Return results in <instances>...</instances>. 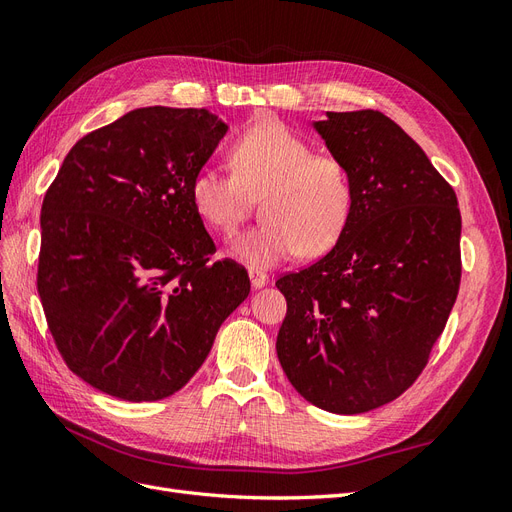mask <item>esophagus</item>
I'll return each mask as SVG.
<instances>
[{
    "instance_id": "esophagus-1",
    "label": "esophagus",
    "mask_w": 512,
    "mask_h": 512,
    "mask_svg": "<svg viewBox=\"0 0 512 512\" xmlns=\"http://www.w3.org/2000/svg\"><path fill=\"white\" fill-rule=\"evenodd\" d=\"M271 277L265 273V271H258V269H250V282L254 288H262L269 284Z\"/></svg>"
}]
</instances>
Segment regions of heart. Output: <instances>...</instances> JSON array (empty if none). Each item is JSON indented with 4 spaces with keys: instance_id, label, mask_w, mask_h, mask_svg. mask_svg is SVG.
<instances>
[{
    "instance_id": "obj_1",
    "label": "heart",
    "mask_w": 512,
    "mask_h": 512,
    "mask_svg": "<svg viewBox=\"0 0 512 512\" xmlns=\"http://www.w3.org/2000/svg\"><path fill=\"white\" fill-rule=\"evenodd\" d=\"M232 173L215 166L196 170L192 203L203 222L230 235L247 211V194L260 198L262 224L243 230L230 254L250 267H273L303 250L322 254L344 235L354 188L346 164L312 147L286 123L262 119L230 145Z\"/></svg>"
}]
</instances>
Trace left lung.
Here are the masks:
<instances>
[{"mask_svg":"<svg viewBox=\"0 0 512 512\" xmlns=\"http://www.w3.org/2000/svg\"><path fill=\"white\" fill-rule=\"evenodd\" d=\"M350 173V222L312 267L275 282L288 303L277 359L297 393L363 414L421 376L461 282L457 196L425 151L378 111L314 121Z\"/></svg>","mask_w":512,"mask_h":512,"instance_id":"left-lung-1","label":"left lung"}]
</instances>
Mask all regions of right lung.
<instances>
[{
  "instance_id": "obj_1",
  "label": "right lung",
  "mask_w": 512,
  "mask_h": 512,
  "mask_svg": "<svg viewBox=\"0 0 512 512\" xmlns=\"http://www.w3.org/2000/svg\"><path fill=\"white\" fill-rule=\"evenodd\" d=\"M226 130L207 108H136L83 136L44 196L46 322L66 365L106 395L183 389L250 294L241 265L209 262L190 194Z\"/></svg>"
}]
</instances>
